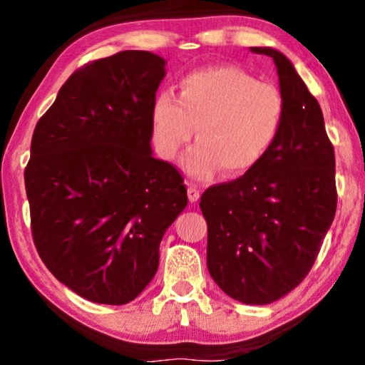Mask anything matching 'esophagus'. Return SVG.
<instances>
[{
  "instance_id": "1",
  "label": "esophagus",
  "mask_w": 365,
  "mask_h": 365,
  "mask_svg": "<svg viewBox=\"0 0 365 365\" xmlns=\"http://www.w3.org/2000/svg\"><path fill=\"white\" fill-rule=\"evenodd\" d=\"M187 197H189V201H191V202H196L197 199L201 197V192H199L197 186H194V184H189V186H187Z\"/></svg>"
}]
</instances>
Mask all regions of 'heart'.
I'll list each match as a JSON object with an SVG mask.
<instances>
[{
    "mask_svg": "<svg viewBox=\"0 0 365 365\" xmlns=\"http://www.w3.org/2000/svg\"><path fill=\"white\" fill-rule=\"evenodd\" d=\"M284 119L281 91L234 66L192 71L179 81L178 98L164 91L154 99L151 121L156 151L174 159L196 141L184 159L194 178H211L219 168L239 176L257 166L279 136Z\"/></svg>",
    "mask_w": 365,
    "mask_h": 365,
    "instance_id": "obj_1",
    "label": "heart"
}]
</instances>
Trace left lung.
Segmentation results:
<instances>
[{"mask_svg":"<svg viewBox=\"0 0 365 365\" xmlns=\"http://www.w3.org/2000/svg\"><path fill=\"white\" fill-rule=\"evenodd\" d=\"M277 66L284 99L281 131L257 166L202 192L207 269L229 297L271 304L304 281L337 207L336 156L321 106L292 63L252 48Z\"/></svg>","mask_w":365,"mask_h":365,"instance_id":"left-lung-1","label":"left lung"}]
</instances>
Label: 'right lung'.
<instances>
[{"mask_svg": "<svg viewBox=\"0 0 365 365\" xmlns=\"http://www.w3.org/2000/svg\"><path fill=\"white\" fill-rule=\"evenodd\" d=\"M164 59L119 51L76 69L39 118L24 169L36 251L91 302L123 306L151 282L187 204L181 173L151 151Z\"/></svg>", "mask_w": 365, "mask_h": 365, "instance_id": "obj_1", "label": "right lung"}]
</instances>
